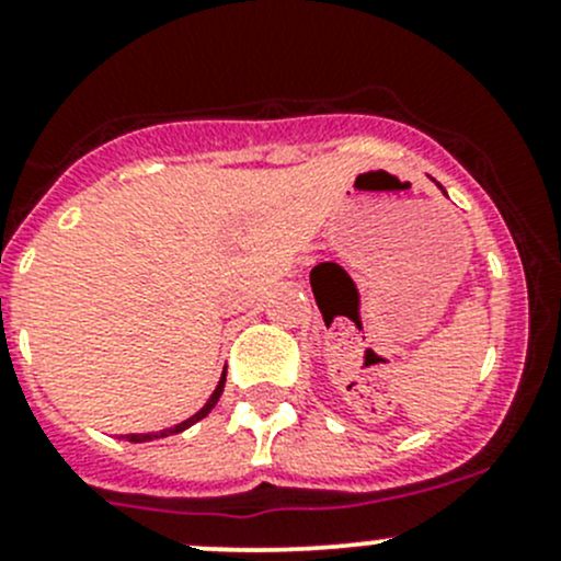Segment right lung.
<instances>
[{
    "label": "right lung",
    "mask_w": 561,
    "mask_h": 561,
    "mask_svg": "<svg viewBox=\"0 0 561 561\" xmlns=\"http://www.w3.org/2000/svg\"><path fill=\"white\" fill-rule=\"evenodd\" d=\"M222 388H225V371H222V380H219V386L214 388L211 399L206 401V407H203L201 412H195V415H192V417H186L184 423H179V426H173V428H162V432H154V434H124V439H127V443H149V439L171 437V434H179V432H184V428H190L192 423H197V421H201V417H206L208 412L214 410V404H217V401H219V396H222Z\"/></svg>",
    "instance_id": "right-lung-1"
}]
</instances>
